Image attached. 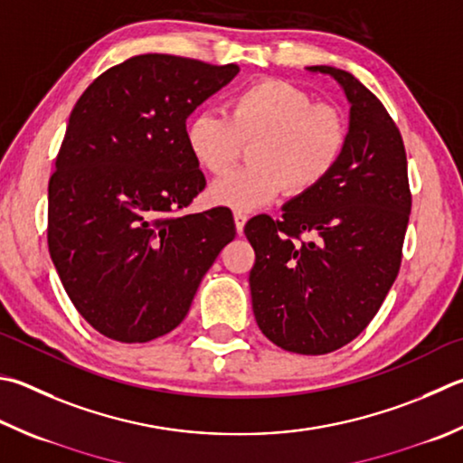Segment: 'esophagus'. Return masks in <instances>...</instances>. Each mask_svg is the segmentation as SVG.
I'll list each match as a JSON object with an SVG mask.
<instances>
[{"label": "esophagus", "instance_id": "obj_1", "mask_svg": "<svg viewBox=\"0 0 463 463\" xmlns=\"http://www.w3.org/2000/svg\"><path fill=\"white\" fill-rule=\"evenodd\" d=\"M245 222H247L245 213H234V226H237L239 234H242V231H245Z\"/></svg>", "mask_w": 463, "mask_h": 463}]
</instances>
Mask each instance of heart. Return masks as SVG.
I'll return each mask as SVG.
<instances>
[{
    "label": "heart",
    "mask_w": 463,
    "mask_h": 463,
    "mask_svg": "<svg viewBox=\"0 0 463 463\" xmlns=\"http://www.w3.org/2000/svg\"><path fill=\"white\" fill-rule=\"evenodd\" d=\"M348 123L340 109L316 105L314 97L288 80H259L229 100V117L198 113L188 123L186 144L196 164L222 174L245 146L253 165L213 182L208 200L216 206L250 213L288 188L306 194L338 165L346 149Z\"/></svg>",
    "instance_id": "1"
}]
</instances>
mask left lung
Returning <instances> with one entry per match:
<instances>
[{
  "mask_svg": "<svg viewBox=\"0 0 463 463\" xmlns=\"http://www.w3.org/2000/svg\"><path fill=\"white\" fill-rule=\"evenodd\" d=\"M330 77L350 105L348 141L317 188L283 204L279 221L245 224L255 249L249 285L257 326L296 354H327L371 324L397 279L411 214L407 156L401 133L350 72L307 66ZM301 232L313 237L301 246Z\"/></svg>",
  "mask_w": 463,
  "mask_h": 463,
  "instance_id": "1",
  "label": "left lung"
}]
</instances>
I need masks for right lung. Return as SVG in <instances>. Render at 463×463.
Wrapping results in <instances>:
<instances>
[{
    "label": "right lung",
    "instance_id": "add662e5",
    "mask_svg": "<svg viewBox=\"0 0 463 463\" xmlns=\"http://www.w3.org/2000/svg\"><path fill=\"white\" fill-rule=\"evenodd\" d=\"M139 54L82 92L48 184V249L74 307L107 338L172 332L237 234L229 208L178 214L206 180L186 119L239 74Z\"/></svg>",
    "mask_w": 463,
    "mask_h": 463
}]
</instances>
